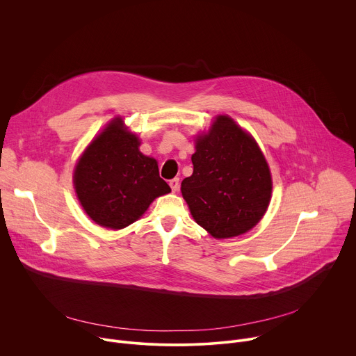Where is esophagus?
I'll use <instances>...</instances> for the list:
<instances>
[{
	"label": "esophagus",
	"instance_id": "obj_1",
	"mask_svg": "<svg viewBox=\"0 0 356 356\" xmlns=\"http://www.w3.org/2000/svg\"><path fill=\"white\" fill-rule=\"evenodd\" d=\"M169 184H170V187H172V191H177L179 190V187H180V180H179V177H175V179H172L170 181H169Z\"/></svg>",
	"mask_w": 356,
	"mask_h": 356
}]
</instances>
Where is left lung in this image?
Masks as SVG:
<instances>
[{"instance_id": "8db88e82", "label": "left lung", "mask_w": 356, "mask_h": 356, "mask_svg": "<svg viewBox=\"0 0 356 356\" xmlns=\"http://www.w3.org/2000/svg\"><path fill=\"white\" fill-rule=\"evenodd\" d=\"M191 162L181 194L198 225L221 239L261 221L272 194L269 166L258 143L234 120L220 115L198 138Z\"/></svg>"}]
</instances>
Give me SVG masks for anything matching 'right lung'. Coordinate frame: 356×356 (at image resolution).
I'll return each instance as SVG.
<instances>
[{"instance_id":"add662e5","label":"right lung","mask_w":356,"mask_h":356,"mask_svg":"<svg viewBox=\"0 0 356 356\" xmlns=\"http://www.w3.org/2000/svg\"><path fill=\"white\" fill-rule=\"evenodd\" d=\"M138 146L139 139L115 118L88 145L76 166L77 197L101 227H128L156 197L170 191L156 161L142 155Z\"/></svg>"}]
</instances>
